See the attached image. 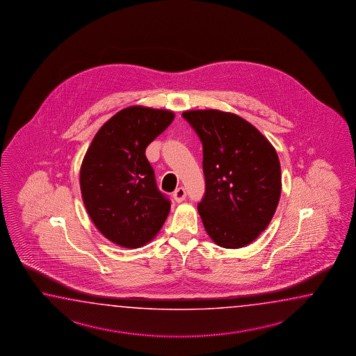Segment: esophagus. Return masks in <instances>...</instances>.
<instances>
[{"label":"esophagus","instance_id":"obj_1","mask_svg":"<svg viewBox=\"0 0 356 356\" xmlns=\"http://www.w3.org/2000/svg\"><path fill=\"white\" fill-rule=\"evenodd\" d=\"M186 195H187V193H186V189L183 188V187H179V188L175 189L173 197H175V200L177 202H181V201H184Z\"/></svg>","mask_w":356,"mask_h":356}]
</instances>
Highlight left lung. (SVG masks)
I'll return each instance as SVG.
<instances>
[{
  "mask_svg": "<svg viewBox=\"0 0 356 356\" xmlns=\"http://www.w3.org/2000/svg\"><path fill=\"white\" fill-rule=\"evenodd\" d=\"M204 152V193L197 204L207 234L222 248H241L265 230L279 204L280 161L273 145L233 113L181 114Z\"/></svg>",
  "mask_w": 356,
  "mask_h": 356,
  "instance_id": "obj_1",
  "label": "left lung"
}]
</instances>
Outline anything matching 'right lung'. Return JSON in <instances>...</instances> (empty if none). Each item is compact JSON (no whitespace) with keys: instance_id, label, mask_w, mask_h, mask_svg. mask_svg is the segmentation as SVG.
<instances>
[{"instance_id":"right-lung-1","label":"right lung","mask_w":356,"mask_h":356,"mask_svg":"<svg viewBox=\"0 0 356 356\" xmlns=\"http://www.w3.org/2000/svg\"><path fill=\"white\" fill-rule=\"evenodd\" d=\"M175 120L163 109L129 106L99 129L83 158L80 187L99 232L124 248L159 233L170 211L145 150Z\"/></svg>"}]
</instances>
